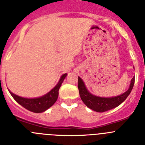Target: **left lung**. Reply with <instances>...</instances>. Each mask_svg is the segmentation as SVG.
<instances>
[{"label": "left lung", "instance_id": "obj_1", "mask_svg": "<svg viewBox=\"0 0 145 145\" xmlns=\"http://www.w3.org/2000/svg\"><path fill=\"white\" fill-rule=\"evenodd\" d=\"M134 81H135V77H133V78L131 79V81L130 87L127 91H125L121 95L111 97V98L97 97V96H94L89 93L84 85V81L82 80L80 77H78V87L80 98L86 105L96 112H103L120 105L130 94L133 86H134Z\"/></svg>", "mask_w": 145, "mask_h": 145}]
</instances>
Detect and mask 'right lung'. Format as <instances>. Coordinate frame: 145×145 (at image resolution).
<instances>
[{"label": "right lung", "mask_w": 145, "mask_h": 145, "mask_svg": "<svg viewBox=\"0 0 145 145\" xmlns=\"http://www.w3.org/2000/svg\"><path fill=\"white\" fill-rule=\"evenodd\" d=\"M66 76L67 74H64L63 75H61V78H60L59 81L57 84V86L51 91L46 93V95L39 97V98H23V97H19L14 93H11L9 90L8 91H9L13 98L20 105L26 108L27 110L32 111L33 112H36V113L43 112L46 110L47 109L52 107L57 100L59 95V89L60 86H61V84L66 78Z\"/></svg>", "instance_id": "obj_1"}]
</instances>
